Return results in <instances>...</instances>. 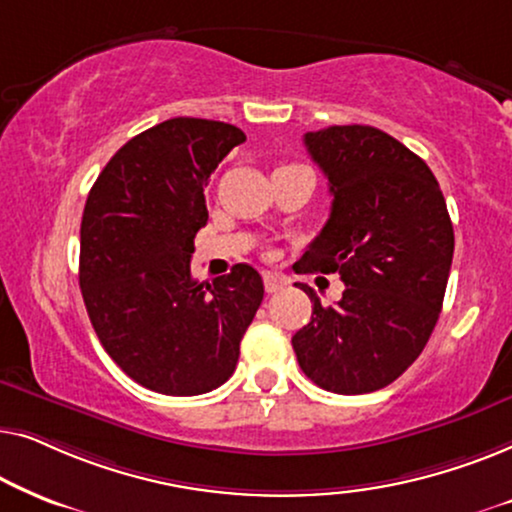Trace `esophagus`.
I'll return each mask as SVG.
<instances>
[{
    "label": "esophagus",
    "instance_id": "34e87169",
    "mask_svg": "<svg viewBox=\"0 0 512 512\" xmlns=\"http://www.w3.org/2000/svg\"><path fill=\"white\" fill-rule=\"evenodd\" d=\"M263 284H265V291H268V293H277L286 286V279L282 275H277V272H265Z\"/></svg>",
    "mask_w": 512,
    "mask_h": 512
}]
</instances>
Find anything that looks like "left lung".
Here are the masks:
<instances>
[{"label":"left lung","mask_w":512,"mask_h":512,"mask_svg":"<svg viewBox=\"0 0 512 512\" xmlns=\"http://www.w3.org/2000/svg\"><path fill=\"white\" fill-rule=\"evenodd\" d=\"M333 195L326 226L300 258L338 272L345 291L324 307L310 286V324L291 338L300 368L333 394L387 387L422 354L443 307L454 230L436 177L417 153L370 125L307 132Z\"/></svg>","instance_id":"obj_1"}]
</instances>
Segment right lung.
I'll list each match as a JSON object with an SVG mask.
<instances>
[{"label": "right lung", "mask_w": 512, "mask_h": 512, "mask_svg": "<svg viewBox=\"0 0 512 512\" xmlns=\"http://www.w3.org/2000/svg\"><path fill=\"white\" fill-rule=\"evenodd\" d=\"M244 139L230 123L170 118L123 144L88 193L79 284L90 324L116 366L158 394L221 387L263 300L247 263L212 284L191 272L205 186Z\"/></svg>", "instance_id": "1"}]
</instances>
